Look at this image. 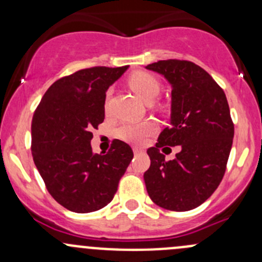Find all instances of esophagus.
<instances>
[{"label": "esophagus", "instance_id": "1", "mask_svg": "<svg viewBox=\"0 0 262 262\" xmlns=\"http://www.w3.org/2000/svg\"><path fill=\"white\" fill-rule=\"evenodd\" d=\"M133 152H134V155H138V153L143 152V149H142V148H139V147H134Z\"/></svg>", "mask_w": 262, "mask_h": 262}]
</instances>
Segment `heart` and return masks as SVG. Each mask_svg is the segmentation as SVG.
Listing matches in <instances>:
<instances>
[{"instance_id": "1", "label": "heart", "mask_w": 262, "mask_h": 262, "mask_svg": "<svg viewBox=\"0 0 262 262\" xmlns=\"http://www.w3.org/2000/svg\"><path fill=\"white\" fill-rule=\"evenodd\" d=\"M128 84L138 96L146 101L155 99L161 91V82L152 73L136 71L128 77ZM156 130L153 121L124 123L116 129V137L132 144H142Z\"/></svg>"}]
</instances>
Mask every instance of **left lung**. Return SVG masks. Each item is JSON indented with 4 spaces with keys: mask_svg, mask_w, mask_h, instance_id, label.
Returning a JSON list of instances; mask_svg holds the SVG:
<instances>
[{
    "mask_svg": "<svg viewBox=\"0 0 262 262\" xmlns=\"http://www.w3.org/2000/svg\"><path fill=\"white\" fill-rule=\"evenodd\" d=\"M172 86L171 126L161 132L156 147L147 149L144 172L148 195L158 207L186 212L199 207L223 179L234 136L228 101L222 87L190 60H158L147 66ZM180 145L171 161L159 152Z\"/></svg>",
    "mask_w": 262,
    "mask_h": 262,
    "instance_id": "obj_1",
    "label": "left lung"
}]
</instances>
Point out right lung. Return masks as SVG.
<instances>
[{
    "label": "right lung",
    "instance_id": "right-lung-1",
    "mask_svg": "<svg viewBox=\"0 0 262 262\" xmlns=\"http://www.w3.org/2000/svg\"><path fill=\"white\" fill-rule=\"evenodd\" d=\"M124 67H91L59 78L47 90L31 121V152L47 190L66 209L90 213L106 207L133 150L114 139L94 155L92 129L105 119V97Z\"/></svg>",
    "mask_w": 262,
    "mask_h": 262
}]
</instances>
